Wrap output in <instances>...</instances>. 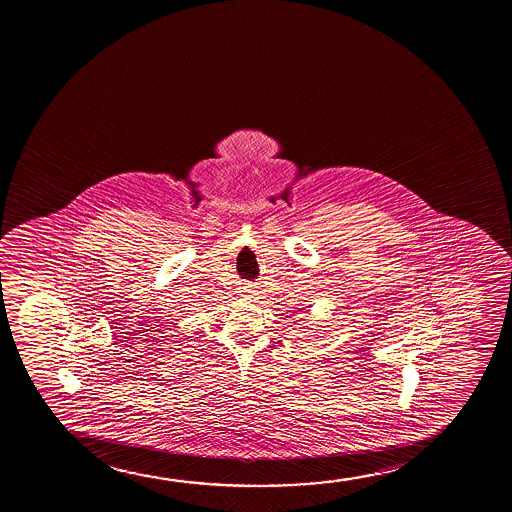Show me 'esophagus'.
<instances>
[{
	"label": "esophagus",
	"instance_id": "esophagus-1",
	"mask_svg": "<svg viewBox=\"0 0 512 512\" xmlns=\"http://www.w3.org/2000/svg\"><path fill=\"white\" fill-rule=\"evenodd\" d=\"M241 292H243V294H250V292H252V288L243 287V288H241Z\"/></svg>",
	"mask_w": 512,
	"mask_h": 512
}]
</instances>
